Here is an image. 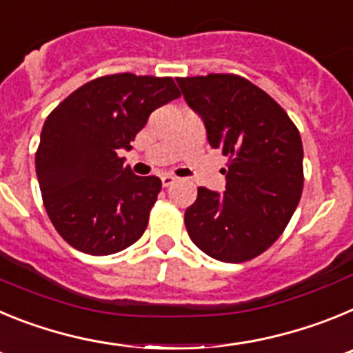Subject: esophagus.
Wrapping results in <instances>:
<instances>
[{
  "instance_id": "esophagus-1",
  "label": "esophagus",
  "mask_w": 353,
  "mask_h": 353,
  "mask_svg": "<svg viewBox=\"0 0 353 353\" xmlns=\"http://www.w3.org/2000/svg\"><path fill=\"white\" fill-rule=\"evenodd\" d=\"M161 180H162V185H164V187H170V185H173L174 180H176V179H174L173 174H168V173H166V174H162Z\"/></svg>"
}]
</instances>
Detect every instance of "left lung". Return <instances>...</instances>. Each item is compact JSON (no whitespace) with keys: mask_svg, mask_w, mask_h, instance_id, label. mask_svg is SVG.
Returning a JSON list of instances; mask_svg holds the SVG:
<instances>
[{"mask_svg":"<svg viewBox=\"0 0 353 353\" xmlns=\"http://www.w3.org/2000/svg\"><path fill=\"white\" fill-rule=\"evenodd\" d=\"M201 117L212 148L230 157L226 189H198L185 228L205 254L226 263L256 258L279 239L304 185L302 141L285 109L233 74L176 79Z\"/></svg>","mask_w":353,"mask_h":353,"instance_id":"1","label":"left lung"}]
</instances>
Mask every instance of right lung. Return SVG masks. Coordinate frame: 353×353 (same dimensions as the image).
Segmentation results:
<instances>
[{
    "instance_id": "obj_1",
    "label": "right lung",
    "mask_w": 353,
    "mask_h": 353,
    "mask_svg": "<svg viewBox=\"0 0 353 353\" xmlns=\"http://www.w3.org/2000/svg\"><path fill=\"white\" fill-rule=\"evenodd\" d=\"M179 97L171 77L127 72L83 84L49 114L37 176L49 219L72 248L105 256L141 239L162 183L134 174L118 152Z\"/></svg>"
}]
</instances>
